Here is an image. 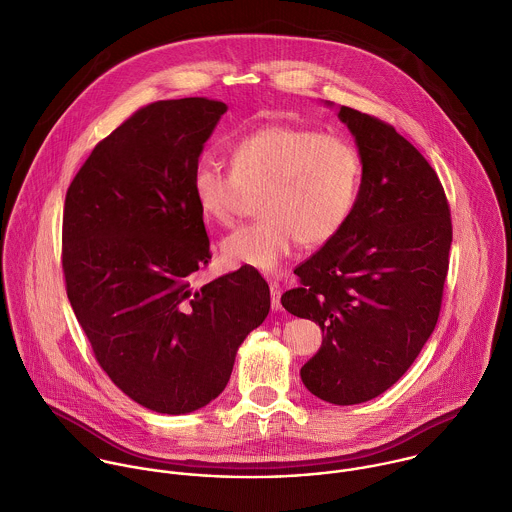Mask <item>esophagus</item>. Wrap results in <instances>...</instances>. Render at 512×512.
Instances as JSON below:
<instances>
[{
	"label": "esophagus",
	"mask_w": 512,
	"mask_h": 512,
	"mask_svg": "<svg viewBox=\"0 0 512 512\" xmlns=\"http://www.w3.org/2000/svg\"><path fill=\"white\" fill-rule=\"evenodd\" d=\"M269 289H271V307L275 311H279L281 309V285L277 281H271Z\"/></svg>",
	"instance_id": "1"
}]
</instances>
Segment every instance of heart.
Listing matches in <instances>:
<instances>
[{
  "mask_svg": "<svg viewBox=\"0 0 512 512\" xmlns=\"http://www.w3.org/2000/svg\"><path fill=\"white\" fill-rule=\"evenodd\" d=\"M363 185L359 149L341 133L293 123H267L243 135L231 169L201 159L193 169V197L201 213L233 225L251 195H259L257 223L225 237L223 259L259 271L277 269L293 249L321 247L351 221Z\"/></svg>",
  "mask_w": 512,
  "mask_h": 512,
  "instance_id": "heart-1",
  "label": "heart"
}]
</instances>
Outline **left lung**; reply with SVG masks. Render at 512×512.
I'll return each mask as SVG.
<instances>
[{"mask_svg": "<svg viewBox=\"0 0 512 512\" xmlns=\"http://www.w3.org/2000/svg\"><path fill=\"white\" fill-rule=\"evenodd\" d=\"M339 117L357 139L363 185L347 227L295 267L283 307L319 323L323 347L301 369L333 405L371 401L413 365L439 321L451 207L419 149L397 129L351 107Z\"/></svg>", "mask_w": 512, "mask_h": 512, "instance_id": "8db88e82", "label": "left lung"}]
</instances>
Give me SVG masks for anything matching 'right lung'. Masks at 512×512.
I'll list each match as a JSON object with an SVG mask.
<instances>
[{
  "instance_id": "obj_1",
  "label": "right lung",
  "mask_w": 512,
  "mask_h": 512,
  "mask_svg": "<svg viewBox=\"0 0 512 512\" xmlns=\"http://www.w3.org/2000/svg\"><path fill=\"white\" fill-rule=\"evenodd\" d=\"M223 101L185 97L137 109L101 139L65 193L67 299L99 367L135 403L165 415L205 407L271 307L243 265L205 285L209 265L193 169Z\"/></svg>"
}]
</instances>
